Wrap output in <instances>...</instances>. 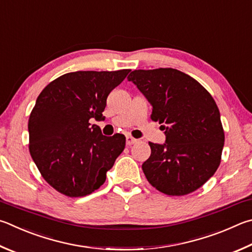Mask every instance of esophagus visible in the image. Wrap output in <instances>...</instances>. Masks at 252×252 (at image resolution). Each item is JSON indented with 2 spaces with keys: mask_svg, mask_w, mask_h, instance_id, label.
I'll return each instance as SVG.
<instances>
[{
  "mask_svg": "<svg viewBox=\"0 0 252 252\" xmlns=\"http://www.w3.org/2000/svg\"><path fill=\"white\" fill-rule=\"evenodd\" d=\"M138 141H139L138 139L132 138V136H130V135L126 136V145H132V144L136 143V142H138Z\"/></svg>",
  "mask_w": 252,
  "mask_h": 252,
  "instance_id": "obj_1",
  "label": "esophagus"
}]
</instances>
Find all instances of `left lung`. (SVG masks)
Here are the masks:
<instances>
[{
  "mask_svg": "<svg viewBox=\"0 0 252 252\" xmlns=\"http://www.w3.org/2000/svg\"><path fill=\"white\" fill-rule=\"evenodd\" d=\"M127 80L152 104L151 119L165 130V143L149 142L151 157L142 164L146 180L166 195L193 193L221 161L225 133L212 94L193 77L173 68L138 69Z\"/></svg>",
  "mask_w": 252,
  "mask_h": 252,
  "instance_id": "8db88e82",
  "label": "left lung"
}]
</instances>
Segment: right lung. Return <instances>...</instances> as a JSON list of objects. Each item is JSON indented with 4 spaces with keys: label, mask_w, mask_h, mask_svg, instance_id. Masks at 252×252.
I'll return each mask as SVG.
<instances>
[{
    "label": "right lung",
    "mask_w": 252,
    "mask_h": 252,
    "mask_svg": "<svg viewBox=\"0 0 252 252\" xmlns=\"http://www.w3.org/2000/svg\"><path fill=\"white\" fill-rule=\"evenodd\" d=\"M130 69L75 71L45 87L30 114V153L44 180L68 197H82L106 182L126 136H106L90 119H102L109 94Z\"/></svg>",
    "instance_id": "1"
}]
</instances>
